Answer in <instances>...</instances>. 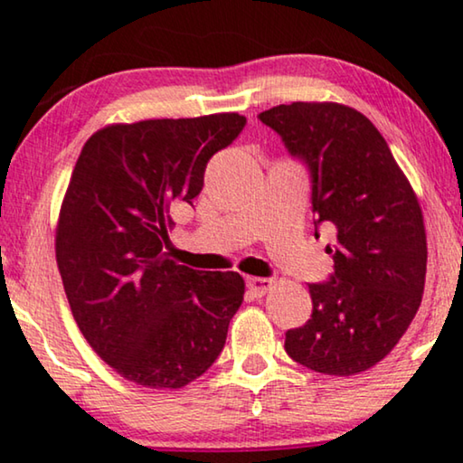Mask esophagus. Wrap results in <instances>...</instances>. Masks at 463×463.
<instances>
[{
    "label": "esophagus",
    "instance_id": "obj_1",
    "mask_svg": "<svg viewBox=\"0 0 463 463\" xmlns=\"http://www.w3.org/2000/svg\"><path fill=\"white\" fill-rule=\"evenodd\" d=\"M246 284H249L252 295L263 297L271 288V284H274V282H271L269 278H249V282H246Z\"/></svg>",
    "mask_w": 463,
    "mask_h": 463
}]
</instances>
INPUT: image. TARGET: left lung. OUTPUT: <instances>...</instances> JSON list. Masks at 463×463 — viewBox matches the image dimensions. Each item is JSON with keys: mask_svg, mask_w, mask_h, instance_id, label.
Here are the masks:
<instances>
[{"mask_svg": "<svg viewBox=\"0 0 463 463\" xmlns=\"http://www.w3.org/2000/svg\"><path fill=\"white\" fill-rule=\"evenodd\" d=\"M259 119L312 173L314 225L328 223L335 274L309 284L312 318L284 350L316 373L350 377L394 350L420 309L428 244L417 194L385 138L341 103L278 105Z\"/></svg>", "mask_w": 463, "mask_h": 463, "instance_id": "1", "label": "left lung"}]
</instances>
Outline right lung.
<instances>
[{"instance_id":"add662e5","label":"right lung","mask_w":463,"mask_h":463,"mask_svg":"<svg viewBox=\"0 0 463 463\" xmlns=\"http://www.w3.org/2000/svg\"><path fill=\"white\" fill-rule=\"evenodd\" d=\"M240 113L109 124L75 162L56 223V263L94 352L128 382L179 390L223 350L244 299L238 271L170 259V206L202 192L211 157L244 128Z\"/></svg>"}]
</instances>
